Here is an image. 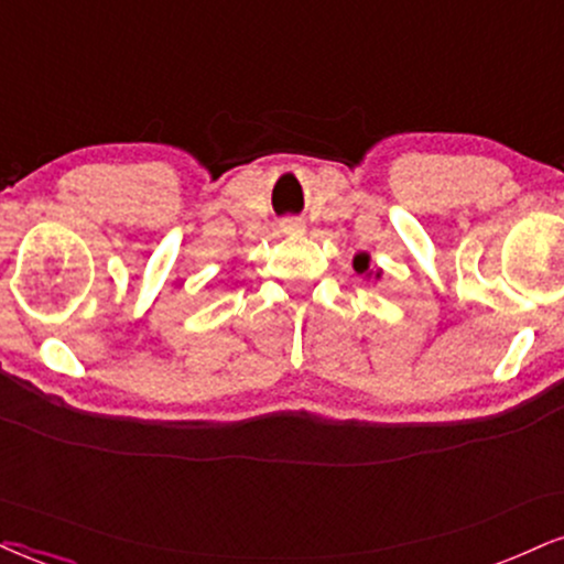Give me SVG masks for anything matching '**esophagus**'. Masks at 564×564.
<instances>
[{"label":"esophagus","mask_w":564,"mask_h":564,"mask_svg":"<svg viewBox=\"0 0 564 564\" xmlns=\"http://www.w3.org/2000/svg\"><path fill=\"white\" fill-rule=\"evenodd\" d=\"M281 230H283V234H302L304 223L300 220V217H283Z\"/></svg>","instance_id":"34e87169"}]
</instances>
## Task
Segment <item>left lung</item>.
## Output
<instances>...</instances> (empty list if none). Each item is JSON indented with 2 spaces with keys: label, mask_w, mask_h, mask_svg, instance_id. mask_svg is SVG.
Masks as SVG:
<instances>
[{
  "label": "left lung",
  "mask_w": 564,
  "mask_h": 564,
  "mask_svg": "<svg viewBox=\"0 0 564 564\" xmlns=\"http://www.w3.org/2000/svg\"><path fill=\"white\" fill-rule=\"evenodd\" d=\"M355 270H357V273L359 275H376V278H381V270H378V273H372V270H370V257L368 254H357L355 257Z\"/></svg>",
  "instance_id": "left-lung-1"
}]
</instances>
